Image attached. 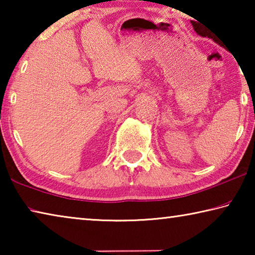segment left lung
<instances>
[{
  "mask_svg": "<svg viewBox=\"0 0 255 255\" xmlns=\"http://www.w3.org/2000/svg\"><path fill=\"white\" fill-rule=\"evenodd\" d=\"M196 30V31H197V33L198 34H200V36H202V37H206V36H208V32H206V31H204V30H202V31H201V30H199V28H198V30L197 29H195ZM209 38H210V34H209V36H208ZM214 40L216 41V42H218V44H221V42H219L218 40H216L215 39V38H214Z\"/></svg>",
  "mask_w": 255,
  "mask_h": 255,
  "instance_id": "left-lung-1",
  "label": "left lung"
}]
</instances>
